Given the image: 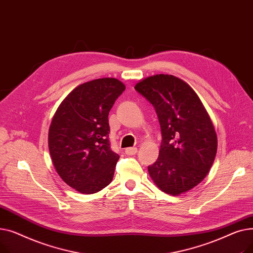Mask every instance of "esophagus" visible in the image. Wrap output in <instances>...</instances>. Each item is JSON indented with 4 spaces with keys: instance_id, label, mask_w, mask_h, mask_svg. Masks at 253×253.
I'll return each mask as SVG.
<instances>
[{
    "instance_id": "esophagus-1",
    "label": "esophagus",
    "mask_w": 253,
    "mask_h": 253,
    "mask_svg": "<svg viewBox=\"0 0 253 253\" xmlns=\"http://www.w3.org/2000/svg\"><path fill=\"white\" fill-rule=\"evenodd\" d=\"M137 153V148L133 147V148H127L125 150V154L126 155H129V156H132V155H135Z\"/></svg>"
}]
</instances>
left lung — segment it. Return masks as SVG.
<instances>
[{
	"mask_svg": "<svg viewBox=\"0 0 253 253\" xmlns=\"http://www.w3.org/2000/svg\"><path fill=\"white\" fill-rule=\"evenodd\" d=\"M155 108L162 143L149 174L162 192L178 196L208 174L217 152L211 119L193 88L172 75H154L134 86Z\"/></svg>",
	"mask_w": 253,
	"mask_h": 253,
	"instance_id": "obj_1",
	"label": "left lung"
}]
</instances>
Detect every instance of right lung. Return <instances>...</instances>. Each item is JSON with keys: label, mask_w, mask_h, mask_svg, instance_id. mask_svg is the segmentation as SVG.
<instances>
[{"label": "right lung", "mask_w": 253, "mask_h": 253, "mask_svg": "<svg viewBox=\"0 0 253 253\" xmlns=\"http://www.w3.org/2000/svg\"><path fill=\"white\" fill-rule=\"evenodd\" d=\"M125 85L101 78L72 90L49 127L48 147L60 178L81 194H94L112 182L119 155L110 148L109 113Z\"/></svg>", "instance_id": "1"}]
</instances>
